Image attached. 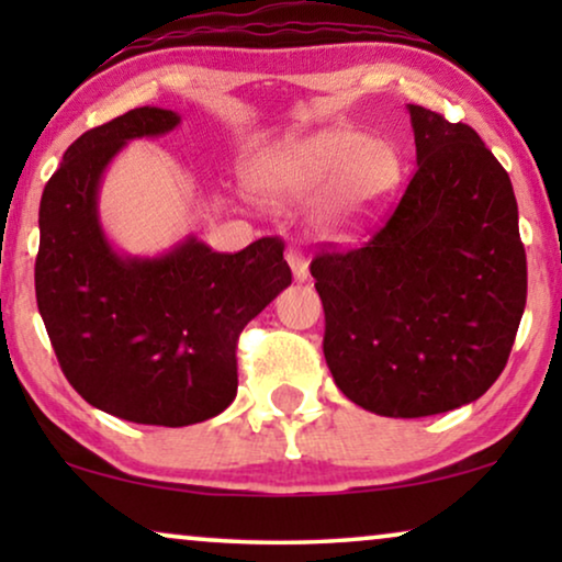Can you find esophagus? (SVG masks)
<instances>
[{
  "mask_svg": "<svg viewBox=\"0 0 562 562\" xmlns=\"http://www.w3.org/2000/svg\"><path fill=\"white\" fill-rule=\"evenodd\" d=\"M286 263L291 268V273H294L296 281H306V276H310V263H306L304 256L294 248L286 250Z\"/></svg>",
  "mask_w": 562,
  "mask_h": 562,
  "instance_id": "1",
  "label": "esophagus"
}]
</instances>
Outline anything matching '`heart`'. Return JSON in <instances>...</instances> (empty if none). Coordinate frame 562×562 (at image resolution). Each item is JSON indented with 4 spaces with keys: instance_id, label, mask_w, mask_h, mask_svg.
<instances>
[{
    "instance_id": "obj_1",
    "label": "heart",
    "mask_w": 562,
    "mask_h": 562,
    "mask_svg": "<svg viewBox=\"0 0 562 562\" xmlns=\"http://www.w3.org/2000/svg\"><path fill=\"white\" fill-rule=\"evenodd\" d=\"M402 160L394 145L368 140L352 127H327L268 150L256 189L271 202L310 196L329 182L314 220L327 233L363 225L396 189Z\"/></svg>"
}]
</instances>
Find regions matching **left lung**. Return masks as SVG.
<instances>
[{
	"mask_svg": "<svg viewBox=\"0 0 562 562\" xmlns=\"http://www.w3.org/2000/svg\"><path fill=\"white\" fill-rule=\"evenodd\" d=\"M417 171L371 240L312 260L337 389L381 417H429L486 394L527 304L509 173L473 127L425 106Z\"/></svg>",
	"mask_w": 562,
	"mask_h": 562,
	"instance_id": "left-lung-1",
	"label": "left lung"
}]
</instances>
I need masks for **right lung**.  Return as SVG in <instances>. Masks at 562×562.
I'll use <instances>...</instances> for the list:
<instances>
[{"instance_id": "obj_1", "label": "right lung", "mask_w": 562, "mask_h": 562, "mask_svg": "<svg viewBox=\"0 0 562 562\" xmlns=\"http://www.w3.org/2000/svg\"><path fill=\"white\" fill-rule=\"evenodd\" d=\"M181 117L137 106L83 133L41 199L37 310L60 371L91 406L135 425L187 427L217 417L237 394V337L291 283L279 237L217 252L189 235L156 258L112 248L99 183L137 137Z\"/></svg>"}]
</instances>
